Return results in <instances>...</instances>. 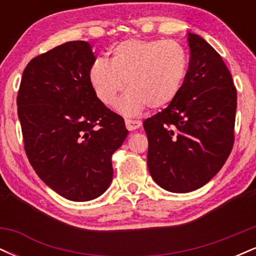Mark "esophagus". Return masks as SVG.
<instances>
[{
    "instance_id": "obj_1",
    "label": "esophagus",
    "mask_w": 256,
    "mask_h": 256,
    "mask_svg": "<svg viewBox=\"0 0 256 256\" xmlns=\"http://www.w3.org/2000/svg\"><path fill=\"white\" fill-rule=\"evenodd\" d=\"M142 122L140 120H132V119H125V126L128 131L137 130V128H140Z\"/></svg>"
}]
</instances>
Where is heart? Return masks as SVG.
I'll return each mask as SVG.
<instances>
[{"label":"heart","instance_id":"b5f03b06","mask_svg":"<svg viewBox=\"0 0 256 256\" xmlns=\"http://www.w3.org/2000/svg\"><path fill=\"white\" fill-rule=\"evenodd\" d=\"M189 68V56L180 44L164 40H126L110 52V61L96 58L89 70V80L96 96L113 106L124 89L119 112L131 116L146 106L165 108L174 101Z\"/></svg>","mask_w":256,"mask_h":256}]
</instances>
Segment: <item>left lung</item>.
Instances as JSON below:
<instances>
[{
	"label": "left lung",
	"instance_id": "1",
	"mask_svg": "<svg viewBox=\"0 0 256 256\" xmlns=\"http://www.w3.org/2000/svg\"><path fill=\"white\" fill-rule=\"evenodd\" d=\"M190 61L178 96L143 122L149 172L171 192H190L220 171L234 140L237 92L216 49L188 34Z\"/></svg>",
	"mask_w": 256,
	"mask_h": 256
}]
</instances>
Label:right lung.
Here are the masks:
<instances>
[{
	"label": "right lung",
	"instance_id": "1",
	"mask_svg": "<svg viewBox=\"0 0 256 256\" xmlns=\"http://www.w3.org/2000/svg\"><path fill=\"white\" fill-rule=\"evenodd\" d=\"M95 60L84 40L55 46L28 64L16 98L31 166L55 192L77 202L108 189L112 155L128 134L124 119L91 86L89 70Z\"/></svg>",
	"mask_w": 256,
	"mask_h": 256
}]
</instances>
